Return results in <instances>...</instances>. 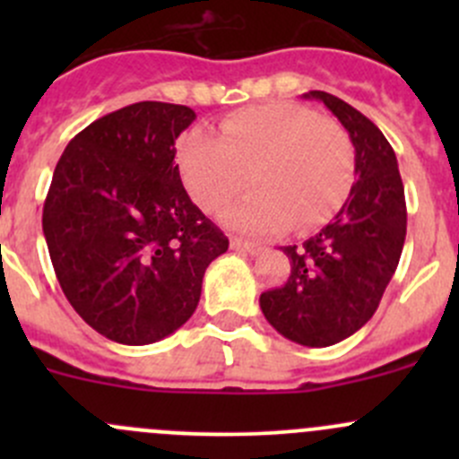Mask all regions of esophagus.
Masks as SVG:
<instances>
[{
	"mask_svg": "<svg viewBox=\"0 0 459 459\" xmlns=\"http://www.w3.org/2000/svg\"><path fill=\"white\" fill-rule=\"evenodd\" d=\"M230 248L239 253H247V255H257V253H262V247H257V244L253 242H244V239H238V238L230 239Z\"/></svg>",
	"mask_w": 459,
	"mask_h": 459,
	"instance_id": "1",
	"label": "esophagus"
}]
</instances>
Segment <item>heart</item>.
I'll list each match as a JSON object with an SVG mask.
<instances>
[{
	"label": "heart",
	"mask_w": 459,
	"mask_h": 459,
	"mask_svg": "<svg viewBox=\"0 0 459 459\" xmlns=\"http://www.w3.org/2000/svg\"><path fill=\"white\" fill-rule=\"evenodd\" d=\"M178 169L191 200L220 212L244 188L257 191L224 221L248 235L298 233L322 226L353 186L355 152L333 117L299 104H262L233 113L220 137L191 131L179 143Z\"/></svg>",
	"instance_id": "b5f03b06"
}]
</instances>
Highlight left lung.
I'll return each instance as SVG.
<instances>
[{
    "label": "left lung",
    "instance_id": "8db88e82",
    "mask_svg": "<svg viewBox=\"0 0 459 459\" xmlns=\"http://www.w3.org/2000/svg\"><path fill=\"white\" fill-rule=\"evenodd\" d=\"M342 122L355 148V184L340 212L299 247H284L290 275L259 295L273 328L295 344L322 349L346 340L377 311L406 238L397 157L377 126L324 91L304 92Z\"/></svg>",
    "mask_w": 459,
    "mask_h": 459
}]
</instances>
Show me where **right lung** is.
I'll return each mask as SVG.
<instances>
[{"instance_id": "obj_1", "label": "right lung", "mask_w": 459, "mask_h": 459, "mask_svg": "<svg viewBox=\"0 0 459 459\" xmlns=\"http://www.w3.org/2000/svg\"><path fill=\"white\" fill-rule=\"evenodd\" d=\"M195 110L137 101L68 142L46 195L44 238L64 295L126 346L160 342L195 313L226 235L191 202L175 140Z\"/></svg>"}]
</instances>
